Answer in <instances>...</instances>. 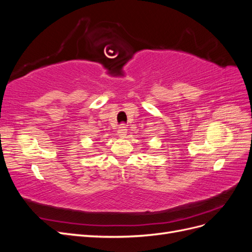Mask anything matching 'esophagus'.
Instances as JSON below:
<instances>
[{"instance_id":"34e87169","label":"esophagus","mask_w":252,"mask_h":252,"mask_svg":"<svg viewBox=\"0 0 252 252\" xmlns=\"http://www.w3.org/2000/svg\"><path fill=\"white\" fill-rule=\"evenodd\" d=\"M126 128L127 127L125 126V124H121V126L118 129V134L120 136H122V138H123V136H125L127 134V129Z\"/></svg>"}]
</instances>
